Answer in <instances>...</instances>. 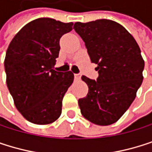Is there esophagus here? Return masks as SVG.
I'll list each match as a JSON object with an SVG mask.
<instances>
[{
	"mask_svg": "<svg viewBox=\"0 0 152 152\" xmlns=\"http://www.w3.org/2000/svg\"><path fill=\"white\" fill-rule=\"evenodd\" d=\"M75 78L77 80H80L81 78V74H75Z\"/></svg>",
	"mask_w": 152,
	"mask_h": 152,
	"instance_id": "34e87169",
	"label": "esophagus"
}]
</instances>
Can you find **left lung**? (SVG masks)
<instances>
[{
	"instance_id": "8db88e82",
	"label": "left lung",
	"mask_w": 152,
	"mask_h": 152,
	"mask_svg": "<svg viewBox=\"0 0 152 152\" xmlns=\"http://www.w3.org/2000/svg\"><path fill=\"white\" fill-rule=\"evenodd\" d=\"M74 29L86 43L92 63L98 66L97 81L86 75V97L78 100L82 115L99 126L116 123L136 97L143 79L144 60L133 35L109 19L75 23Z\"/></svg>"
}]
</instances>
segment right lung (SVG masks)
Masks as SVG:
<instances>
[{"label":"right lung","mask_w":152,"mask_h":152,"mask_svg":"<svg viewBox=\"0 0 152 152\" xmlns=\"http://www.w3.org/2000/svg\"><path fill=\"white\" fill-rule=\"evenodd\" d=\"M73 24L49 18L34 19L17 33L7 49V86L17 110L33 124L48 125L60 117L62 99L74 74L53 68L59 39L72 30Z\"/></svg>","instance_id":"right-lung-1"}]
</instances>
